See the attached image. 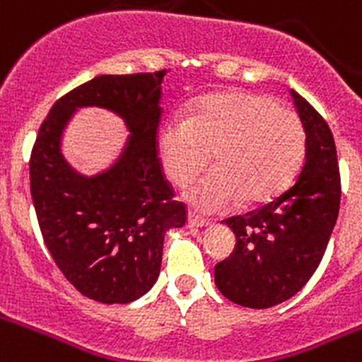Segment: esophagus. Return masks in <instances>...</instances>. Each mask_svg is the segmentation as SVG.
<instances>
[{"mask_svg":"<svg viewBox=\"0 0 362 362\" xmlns=\"http://www.w3.org/2000/svg\"><path fill=\"white\" fill-rule=\"evenodd\" d=\"M209 221L206 219H202V217H198L196 214H187V226L189 228H205L209 226Z\"/></svg>","mask_w":362,"mask_h":362,"instance_id":"obj_1","label":"esophagus"}]
</instances>
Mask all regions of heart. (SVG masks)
Returning a JSON list of instances; mask_svg holds the SVG:
<instances>
[{"instance_id": "obj_1", "label": "heart", "mask_w": 362, "mask_h": 362, "mask_svg": "<svg viewBox=\"0 0 362 362\" xmlns=\"http://www.w3.org/2000/svg\"><path fill=\"white\" fill-rule=\"evenodd\" d=\"M164 173L185 185L210 163L216 170L184 191L185 202L219 214L244 198L262 203L292 182L303 164L306 134L293 111L262 93H216L192 103L157 132Z\"/></svg>"}]
</instances>
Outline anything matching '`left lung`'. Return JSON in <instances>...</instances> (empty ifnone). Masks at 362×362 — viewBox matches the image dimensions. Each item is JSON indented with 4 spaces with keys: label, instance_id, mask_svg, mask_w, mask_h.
Masks as SVG:
<instances>
[{
    "label": "left lung",
    "instance_id": "obj_1",
    "mask_svg": "<svg viewBox=\"0 0 362 362\" xmlns=\"http://www.w3.org/2000/svg\"><path fill=\"white\" fill-rule=\"evenodd\" d=\"M290 95L306 134L303 170L274 202L226 219L237 244L214 269L219 292L252 310L285 303L310 281L339 212L341 184L331 129L306 99L293 90Z\"/></svg>",
    "mask_w": 362,
    "mask_h": 362
}]
</instances>
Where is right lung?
Segmentation results:
<instances>
[{"label":"right lung","mask_w":362,"mask_h":362,"mask_svg":"<svg viewBox=\"0 0 362 362\" xmlns=\"http://www.w3.org/2000/svg\"><path fill=\"white\" fill-rule=\"evenodd\" d=\"M164 74H104L81 84L51 107L31 152V199L45 245L63 276L103 304L145 296L159 278L168 230L185 224L157 159ZM83 107L111 110L129 132L117 159L93 175L62 152Z\"/></svg>","instance_id":"add662e5"}]
</instances>
